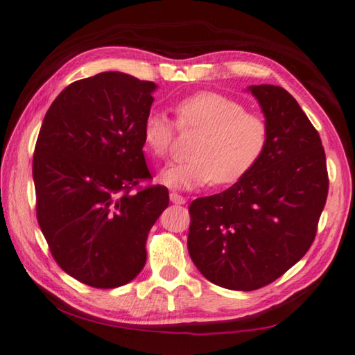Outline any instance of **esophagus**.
Returning <instances> with one entry per match:
<instances>
[{
  "label": "esophagus",
  "instance_id": "esophagus-1",
  "mask_svg": "<svg viewBox=\"0 0 355 355\" xmlns=\"http://www.w3.org/2000/svg\"><path fill=\"white\" fill-rule=\"evenodd\" d=\"M171 202H173V204L177 205H183L187 204V199H184L183 196H180L178 193H171Z\"/></svg>",
  "mask_w": 355,
  "mask_h": 355
}]
</instances>
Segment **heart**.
Here are the masks:
<instances>
[{"label":"heart","instance_id":"heart-1","mask_svg":"<svg viewBox=\"0 0 355 355\" xmlns=\"http://www.w3.org/2000/svg\"><path fill=\"white\" fill-rule=\"evenodd\" d=\"M175 121L182 132H199L189 148L191 159L168 167L161 180L178 189L211 183L229 187L243 180L261 161L268 145V125L261 115L246 112L237 99L204 92L180 101ZM175 125L161 112L145 118L142 140L155 157L171 153Z\"/></svg>","mask_w":355,"mask_h":355}]
</instances>
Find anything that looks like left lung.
<instances>
[{"label": "left lung", "instance_id": "8db88e82", "mask_svg": "<svg viewBox=\"0 0 355 355\" xmlns=\"http://www.w3.org/2000/svg\"><path fill=\"white\" fill-rule=\"evenodd\" d=\"M268 125L257 166L223 193L189 205L188 251L213 284L263 288L313 245L329 194L319 132L284 88L252 85Z\"/></svg>", "mask_w": 355, "mask_h": 355}]
</instances>
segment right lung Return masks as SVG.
<instances>
[{
	"instance_id": "right-lung-1",
	"label": "right lung",
	"mask_w": 355,
	"mask_h": 355,
	"mask_svg": "<svg viewBox=\"0 0 355 355\" xmlns=\"http://www.w3.org/2000/svg\"><path fill=\"white\" fill-rule=\"evenodd\" d=\"M156 85L101 72L71 83L44 116L33 156L36 216L56 263L98 289L134 279L145 241L168 205L151 180L142 128Z\"/></svg>"
}]
</instances>
